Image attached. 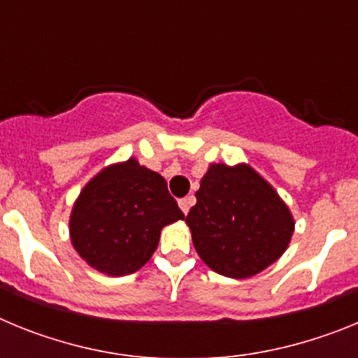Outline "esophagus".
<instances>
[{
  "instance_id": "34e87169",
  "label": "esophagus",
  "mask_w": 358,
  "mask_h": 358,
  "mask_svg": "<svg viewBox=\"0 0 358 358\" xmlns=\"http://www.w3.org/2000/svg\"><path fill=\"white\" fill-rule=\"evenodd\" d=\"M194 206V197H185V199H181V201H179V208H181V211L185 215H188V211H189V208Z\"/></svg>"
}]
</instances>
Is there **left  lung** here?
I'll return each mask as SVG.
<instances>
[{
  "label": "left lung",
  "instance_id": "left-lung-1",
  "mask_svg": "<svg viewBox=\"0 0 358 358\" xmlns=\"http://www.w3.org/2000/svg\"><path fill=\"white\" fill-rule=\"evenodd\" d=\"M189 210L194 248L226 278L245 280L273 265L294 235V217L274 186L248 163H211Z\"/></svg>",
  "mask_w": 358,
  "mask_h": 358
}]
</instances>
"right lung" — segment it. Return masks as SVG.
<instances>
[{"label":"right lung","mask_w":358,"mask_h":358,"mask_svg":"<svg viewBox=\"0 0 358 358\" xmlns=\"http://www.w3.org/2000/svg\"><path fill=\"white\" fill-rule=\"evenodd\" d=\"M182 218L164 177L129 157L85 182L69 215V240L94 271L127 276L150 260L161 229Z\"/></svg>","instance_id":"add662e5"}]
</instances>
